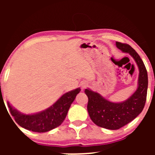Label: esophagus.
I'll use <instances>...</instances> for the list:
<instances>
[{
  "label": "esophagus",
  "instance_id": "esophagus-1",
  "mask_svg": "<svg viewBox=\"0 0 155 155\" xmlns=\"http://www.w3.org/2000/svg\"><path fill=\"white\" fill-rule=\"evenodd\" d=\"M81 88L82 89H85L87 87V83L86 82H82L81 84Z\"/></svg>",
  "mask_w": 155,
  "mask_h": 155
}]
</instances>
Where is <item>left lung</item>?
Here are the masks:
<instances>
[{"label": "left lung", "mask_w": 155, "mask_h": 155, "mask_svg": "<svg viewBox=\"0 0 155 155\" xmlns=\"http://www.w3.org/2000/svg\"><path fill=\"white\" fill-rule=\"evenodd\" d=\"M117 47L133 57L139 69L138 88L127 100L122 103L110 102L97 92L90 89L84 90L88 97L87 111L95 124L104 128L118 130L134 120L145 106L147 101L148 76L143 60L130 46L116 42Z\"/></svg>", "instance_id": "left-lung-1"}]
</instances>
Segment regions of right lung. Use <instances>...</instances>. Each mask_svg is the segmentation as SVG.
Returning a JSON list of instances; mask_svg holds the SVG:
<instances>
[{"mask_svg":"<svg viewBox=\"0 0 155 155\" xmlns=\"http://www.w3.org/2000/svg\"><path fill=\"white\" fill-rule=\"evenodd\" d=\"M80 91L81 89L77 88L66 92L50 107L33 114L20 113L12 107L9 103H8V106L11 114L19 126L33 132L45 133L63 123L71 105Z\"/></svg>","mask_w":155,"mask_h":155,"instance_id":"right-lung-1","label":"right lung"}]
</instances>
